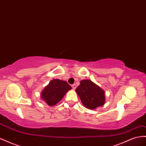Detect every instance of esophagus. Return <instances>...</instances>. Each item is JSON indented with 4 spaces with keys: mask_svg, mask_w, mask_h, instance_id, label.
I'll return each mask as SVG.
<instances>
[{
    "mask_svg": "<svg viewBox=\"0 0 146 146\" xmlns=\"http://www.w3.org/2000/svg\"><path fill=\"white\" fill-rule=\"evenodd\" d=\"M72 87L73 89H76V84H73L72 85Z\"/></svg>",
    "mask_w": 146,
    "mask_h": 146,
    "instance_id": "1",
    "label": "esophagus"
}]
</instances>
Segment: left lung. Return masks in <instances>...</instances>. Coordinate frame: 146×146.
I'll use <instances>...</instances> for the list:
<instances>
[{
  "instance_id": "1",
  "label": "left lung",
  "mask_w": 146,
  "mask_h": 146,
  "mask_svg": "<svg viewBox=\"0 0 146 146\" xmlns=\"http://www.w3.org/2000/svg\"><path fill=\"white\" fill-rule=\"evenodd\" d=\"M76 92L85 108L95 109L105 103V92L90 80H83Z\"/></svg>"
}]
</instances>
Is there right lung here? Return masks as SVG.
<instances>
[{
  "mask_svg": "<svg viewBox=\"0 0 146 146\" xmlns=\"http://www.w3.org/2000/svg\"><path fill=\"white\" fill-rule=\"evenodd\" d=\"M72 87L68 82L59 79L51 80L41 93V98L50 106L56 104Z\"/></svg>",
  "mask_w": 146,
  "mask_h": 146,
  "instance_id": "1",
  "label": "right lung"
}]
</instances>
